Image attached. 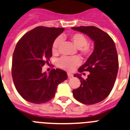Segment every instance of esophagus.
<instances>
[{"label": "esophagus", "instance_id": "esophagus-1", "mask_svg": "<svg viewBox=\"0 0 130 130\" xmlns=\"http://www.w3.org/2000/svg\"><path fill=\"white\" fill-rule=\"evenodd\" d=\"M67 75H68V78H71V77H72L73 76V75H72V74H71V73H69V72H68L67 73Z\"/></svg>", "mask_w": 130, "mask_h": 130}]
</instances>
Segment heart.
<instances>
[{
  "instance_id": "b5f03b06",
  "label": "heart",
  "mask_w": 130,
  "mask_h": 130,
  "mask_svg": "<svg viewBox=\"0 0 130 130\" xmlns=\"http://www.w3.org/2000/svg\"><path fill=\"white\" fill-rule=\"evenodd\" d=\"M69 40L73 43V45L78 48L79 52L83 55H88L92 51V48L88 45L87 38L84 34L79 33L72 34L69 36ZM61 43L59 37L55 39L52 46V52L53 54H56L58 48ZM80 63V59L78 57H62L57 61L58 67L65 70L71 71L74 67Z\"/></svg>"
}]
</instances>
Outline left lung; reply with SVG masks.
I'll return each mask as SVG.
<instances>
[{"instance_id": "1", "label": "left lung", "mask_w": 130, "mask_h": 130, "mask_svg": "<svg viewBox=\"0 0 130 130\" xmlns=\"http://www.w3.org/2000/svg\"><path fill=\"white\" fill-rule=\"evenodd\" d=\"M90 37L94 42V50L78 72L88 71L84 79L80 74L74 76L80 79L81 85L72 91L74 97L84 104H94L104 100L111 93L119 70V60L115 43L105 31L95 26L72 27Z\"/></svg>"}]
</instances>
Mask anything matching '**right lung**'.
<instances>
[{"label":"right lung","instance_id":"right-lung-1","mask_svg":"<svg viewBox=\"0 0 130 130\" xmlns=\"http://www.w3.org/2000/svg\"><path fill=\"white\" fill-rule=\"evenodd\" d=\"M64 28L38 26L24 35L16 45L12 58L13 81L19 94L34 104L53 98L59 84L67 79L65 71L52 69L48 74L42 67L52 56V46Z\"/></svg>","mask_w":130,"mask_h":130}]
</instances>
